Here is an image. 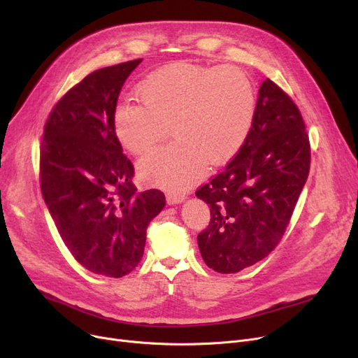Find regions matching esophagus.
Returning a JSON list of instances; mask_svg holds the SVG:
<instances>
[{"instance_id":"esophagus-1","label":"esophagus","mask_w":358,"mask_h":358,"mask_svg":"<svg viewBox=\"0 0 358 358\" xmlns=\"http://www.w3.org/2000/svg\"><path fill=\"white\" fill-rule=\"evenodd\" d=\"M185 194L184 193H168L166 194V201L169 204H178V203H182L185 200Z\"/></svg>"}]
</instances>
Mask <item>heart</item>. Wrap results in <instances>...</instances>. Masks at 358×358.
<instances>
[{
	"label": "heart",
	"instance_id": "1",
	"mask_svg": "<svg viewBox=\"0 0 358 358\" xmlns=\"http://www.w3.org/2000/svg\"><path fill=\"white\" fill-rule=\"evenodd\" d=\"M139 97L119 101L113 126L120 145L134 155L152 149L171 126L176 139L139 161L149 184L180 192L206 166L232 159L247 141L255 117V91L234 66L173 64L150 72Z\"/></svg>",
	"mask_w": 358,
	"mask_h": 358
}]
</instances>
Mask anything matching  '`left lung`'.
I'll return each instance as SVG.
<instances>
[{
	"label": "left lung",
	"mask_w": 358,
	"mask_h": 358,
	"mask_svg": "<svg viewBox=\"0 0 358 358\" xmlns=\"http://www.w3.org/2000/svg\"><path fill=\"white\" fill-rule=\"evenodd\" d=\"M305 129L287 94L271 80L262 83L247 141L223 171L196 192L210 206L209 227L197 236L208 267L238 273L277 247L309 176Z\"/></svg>",
	"instance_id": "obj_1"
}]
</instances>
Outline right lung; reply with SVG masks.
<instances>
[{"label":"right lung","mask_w":358,"mask_h":358,"mask_svg":"<svg viewBox=\"0 0 358 358\" xmlns=\"http://www.w3.org/2000/svg\"><path fill=\"white\" fill-rule=\"evenodd\" d=\"M142 59L101 68L50 111L41 148V189L66 248L94 274L123 277L142 259L146 228L165 206L159 190L138 193L113 116Z\"/></svg>","instance_id":"1"}]
</instances>
